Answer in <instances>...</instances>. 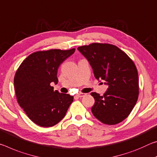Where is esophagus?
Here are the masks:
<instances>
[{"label":"esophagus","instance_id":"34e87169","mask_svg":"<svg viewBox=\"0 0 157 157\" xmlns=\"http://www.w3.org/2000/svg\"><path fill=\"white\" fill-rule=\"evenodd\" d=\"M76 96L78 97H84V96H86V94H84V93H80V94H77Z\"/></svg>","mask_w":157,"mask_h":157}]
</instances>
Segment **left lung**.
Returning <instances> with one entry per match:
<instances>
[{
    "mask_svg": "<svg viewBox=\"0 0 157 157\" xmlns=\"http://www.w3.org/2000/svg\"><path fill=\"white\" fill-rule=\"evenodd\" d=\"M90 65L94 77L109 86L104 96L92 92V114L106 124L121 122L132 112L138 97L137 69L126 53L116 46L93 43L78 47Z\"/></svg>",
    "mask_w": 157,
    "mask_h": 157,
    "instance_id": "left-lung-1",
    "label": "left lung"
}]
</instances>
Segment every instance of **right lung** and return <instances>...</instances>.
I'll use <instances>...</instances> for the list:
<instances>
[{
  "instance_id": "obj_1",
  "label": "right lung",
  "mask_w": 157,
  "mask_h": 157,
  "mask_svg": "<svg viewBox=\"0 0 157 157\" xmlns=\"http://www.w3.org/2000/svg\"><path fill=\"white\" fill-rule=\"evenodd\" d=\"M70 50L51 49L28 56L17 69L14 79L17 101L28 117L43 127H53L65 116L73 96L53 90L59 66L71 56Z\"/></svg>"
}]
</instances>
